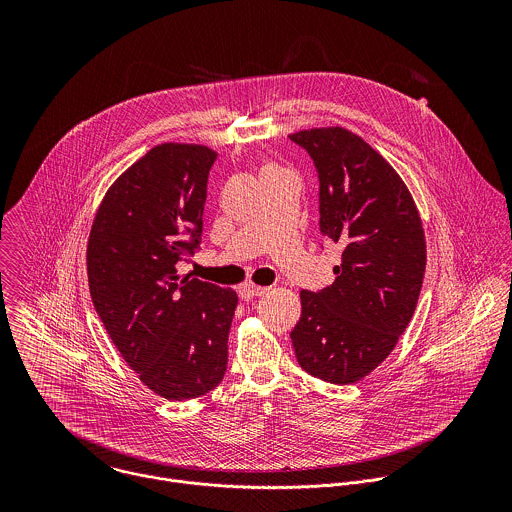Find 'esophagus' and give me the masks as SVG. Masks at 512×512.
I'll list each match as a JSON object with an SVG mask.
<instances>
[{"label": "esophagus", "mask_w": 512, "mask_h": 512, "mask_svg": "<svg viewBox=\"0 0 512 512\" xmlns=\"http://www.w3.org/2000/svg\"><path fill=\"white\" fill-rule=\"evenodd\" d=\"M268 290H270V288H262V286H254V284H246V286H242V288L238 290V293H240V297H242L244 301H250V299H254V297L264 295Z\"/></svg>", "instance_id": "34e87169"}]
</instances>
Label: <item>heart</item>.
<instances>
[{
    "label": "heart",
    "instance_id": "1",
    "mask_svg": "<svg viewBox=\"0 0 512 512\" xmlns=\"http://www.w3.org/2000/svg\"><path fill=\"white\" fill-rule=\"evenodd\" d=\"M266 171H284V169H280L278 165H266V167L262 169V173H266Z\"/></svg>",
    "mask_w": 512,
    "mask_h": 512
}]
</instances>
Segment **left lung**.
I'll use <instances>...</instances> for the list:
<instances>
[{
	"label": "left lung",
	"mask_w": 512,
	"mask_h": 512,
	"mask_svg": "<svg viewBox=\"0 0 512 512\" xmlns=\"http://www.w3.org/2000/svg\"><path fill=\"white\" fill-rule=\"evenodd\" d=\"M319 177L321 234L343 246L335 282L301 292L292 343L299 366L333 384L365 378L406 331L424 282L426 236L392 165L345 128L290 136Z\"/></svg>",
	"instance_id": "obj_1"
}]
</instances>
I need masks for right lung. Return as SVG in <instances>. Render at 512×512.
Here are the masks:
<instances>
[{"instance_id":"add662e5","label":"right lung","mask_w":512,"mask_h":512,"mask_svg":"<svg viewBox=\"0 0 512 512\" xmlns=\"http://www.w3.org/2000/svg\"><path fill=\"white\" fill-rule=\"evenodd\" d=\"M217 151L161 144L104 195L86 248L94 309L122 359L167 400L213 390L228 363L236 292L179 276L201 244Z\"/></svg>"}]
</instances>
